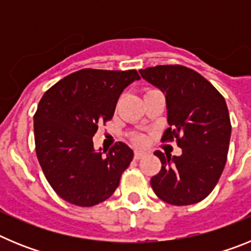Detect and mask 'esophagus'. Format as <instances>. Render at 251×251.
<instances>
[{"instance_id":"esophagus-1","label":"esophagus","mask_w":251,"mask_h":251,"mask_svg":"<svg viewBox=\"0 0 251 251\" xmlns=\"http://www.w3.org/2000/svg\"><path fill=\"white\" fill-rule=\"evenodd\" d=\"M145 154H146V151H143V150H136V151H134V158H136V159L142 158V157L145 156Z\"/></svg>"}]
</instances>
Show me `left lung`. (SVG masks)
<instances>
[{
  "label": "left lung",
  "mask_w": 251,
  "mask_h": 251,
  "mask_svg": "<svg viewBox=\"0 0 251 251\" xmlns=\"http://www.w3.org/2000/svg\"><path fill=\"white\" fill-rule=\"evenodd\" d=\"M142 77L166 95L170 128L162 141H174L182 150L171 157L156 151L161 171L151 186L165 202L192 205L208 196L225 167L231 123L223 95L195 70L181 65L141 69Z\"/></svg>",
  "instance_id": "left-lung-1"
}]
</instances>
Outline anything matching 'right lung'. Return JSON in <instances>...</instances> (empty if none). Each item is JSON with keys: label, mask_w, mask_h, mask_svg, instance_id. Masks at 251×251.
<instances>
[{"label": "right lung", "mask_w": 251, "mask_h": 251, "mask_svg": "<svg viewBox=\"0 0 251 251\" xmlns=\"http://www.w3.org/2000/svg\"><path fill=\"white\" fill-rule=\"evenodd\" d=\"M139 79L136 70L83 69L43 95L34 115L36 156L63 200L90 207L118 187L133 159L132 148L118 142L109 151H95L93 137L99 124L113 118L122 92Z\"/></svg>", "instance_id": "add662e5"}]
</instances>
